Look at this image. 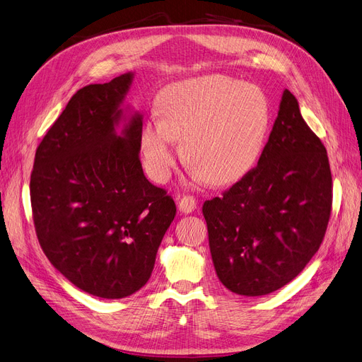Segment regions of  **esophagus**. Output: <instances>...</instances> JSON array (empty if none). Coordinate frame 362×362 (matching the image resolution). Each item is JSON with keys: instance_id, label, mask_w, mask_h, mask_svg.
Instances as JSON below:
<instances>
[{"instance_id": "obj_1", "label": "esophagus", "mask_w": 362, "mask_h": 362, "mask_svg": "<svg viewBox=\"0 0 362 362\" xmlns=\"http://www.w3.org/2000/svg\"><path fill=\"white\" fill-rule=\"evenodd\" d=\"M197 207V200L192 195H183L179 200V209L183 214H191Z\"/></svg>"}]
</instances>
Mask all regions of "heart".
<instances>
[{
  "label": "heart",
  "mask_w": 362,
  "mask_h": 362,
  "mask_svg": "<svg viewBox=\"0 0 362 362\" xmlns=\"http://www.w3.org/2000/svg\"><path fill=\"white\" fill-rule=\"evenodd\" d=\"M158 117L139 126L144 168L164 183L180 141L185 164L206 183L223 186L240 180L262 155L271 126L264 91L227 75H209L167 86L156 98Z\"/></svg>",
  "instance_id": "heart-1"
}]
</instances>
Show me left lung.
<instances>
[{
    "instance_id": "left-lung-1",
    "label": "left lung",
    "mask_w": 362,
    "mask_h": 362,
    "mask_svg": "<svg viewBox=\"0 0 362 362\" xmlns=\"http://www.w3.org/2000/svg\"><path fill=\"white\" fill-rule=\"evenodd\" d=\"M331 209L326 148L284 90L257 167L203 204L219 281L243 296L281 288L317 252Z\"/></svg>"
}]
</instances>
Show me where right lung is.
I'll list each match as a JSON object with an SVG mask.
<instances>
[{"label": "right lung", "mask_w": 362, "mask_h": 362, "mask_svg": "<svg viewBox=\"0 0 362 362\" xmlns=\"http://www.w3.org/2000/svg\"><path fill=\"white\" fill-rule=\"evenodd\" d=\"M132 75L78 90L43 136L30 180L33 221L55 269L93 296L141 288L176 204L150 183L139 160L141 115L114 126Z\"/></svg>", "instance_id": "obj_1"}]
</instances>
